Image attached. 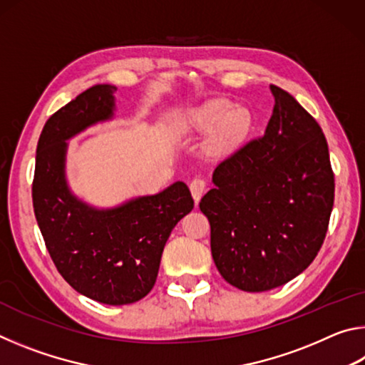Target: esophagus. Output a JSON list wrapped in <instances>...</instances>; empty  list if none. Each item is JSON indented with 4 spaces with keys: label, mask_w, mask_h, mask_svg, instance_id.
Returning a JSON list of instances; mask_svg holds the SVG:
<instances>
[{
    "label": "esophagus",
    "mask_w": 365,
    "mask_h": 365,
    "mask_svg": "<svg viewBox=\"0 0 365 365\" xmlns=\"http://www.w3.org/2000/svg\"><path fill=\"white\" fill-rule=\"evenodd\" d=\"M190 190H191V195L195 197V201H200V197L206 190V180L201 177H195L193 180L190 182Z\"/></svg>",
    "instance_id": "34e87169"
}]
</instances>
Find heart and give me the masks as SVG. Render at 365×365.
Returning <instances> with one entry per match:
<instances>
[{
	"label": "heart",
	"mask_w": 365,
	"mask_h": 365,
	"mask_svg": "<svg viewBox=\"0 0 365 365\" xmlns=\"http://www.w3.org/2000/svg\"><path fill=\"white\" fill-rule=\"evenodd\" d=\"M183 123L191 130H207L217 125L207 148L212 153H227L237 146L252 127V117L248 109L233 108L227 100H212L202 106L191 109Z\"/></svg>",
	"instance_id": "b5f03b06"
}]
</instances>
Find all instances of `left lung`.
Here are the masks:
<instances>
[{"mask_svg":"<svg viewBox=\"0 0 365 365\" xmlns=\"http://www.w3.org/2000/svg\"><path fill=\"white\" fill-rule=\"evenodd\" d=\"M274 114L215 168L201 212L220 275L243 292L285 285L322 248L335 200L329 145L317 120L270 85Z\"/></svg>","mask_w":365,"mask_h":365,"instance_id":"left-lung-1","label":"left lung"}]
</instances>
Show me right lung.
<instances>
[{
    "instance_id": "right-lung-1",
    "label": "right lung",
    "mask_w": 365,
    "mask_h": 365,
    "mask_svg": "<svg viewBox=\"0 0 365 365\" xmlns=\"http://www.w3.org/2000/svg\"><path fill=\"white\" fill-rule=\"evenodd\" d=\"M114 91L113 85L91 86L46 120L36 145L32 200L63 279L86 298L120 306L151 292L172 228L195 202L183 182L106 211L71 195L64 178L66 140L113 117Z\"/></svg>"
}]
</instances>
